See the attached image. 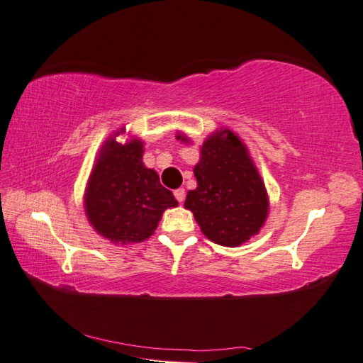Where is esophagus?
Returning a JSON list of instances; mask_svg holds the SVG:
<instances>
[{"instance_id": "34e87169", "label": "esophagus", "mask_w": 363, "mask_h": 363, "mask_svg": "<svg viewBox=\"0 0 363 363\" xmlns=\"http://www.w3.org/2000/svg\"><path fill=\"white\" fill-rule=\"evenodd\" d=\"M174 198L179 203H184V199H186V190H184V189H176L174 190Z\"/></svg>"}]
</instances>
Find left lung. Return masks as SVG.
<instances>
[{
  "label": "left lung",
  "instance_id": "obj_1",
  "mask_svg": "<svg viewBox=\"0 0 363 363\" xmlns=\"http://www.w3.org/2000/svg\"><path fill=\"white\" fill-rule=\"evenodd\" d=\"M176 138L189 142L181 134ZM194 173L198 187L189 190L184 206L209 240L240 246L259 233L268 215V196L238 135L221 129L207 137Z\"/></svg>",
  "mask_w": 363,
  "mask_h": 363
}]
</instances>
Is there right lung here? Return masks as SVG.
Wrapping results in <instances>:
<instances>
[{
	"label": "right lung",
	"instance_id": "right-lung-1",
	"mask_svg": "<svg viewBox=\"0 0 363 363\" xmlns=\"http://www.w3.org/2000/svg\"><path fill=\"white\" fill-rule=\"evenodd\" d=\"M120 133L109 137L98 152L84 206L99 235L112 243H140L154 234L162 213L177 201L157 173L143 165V142L133 138L121 145L115 140Z\"/></svg>",
	"mask_w": 363,
	"mask_h": 363
}]
</instances>
